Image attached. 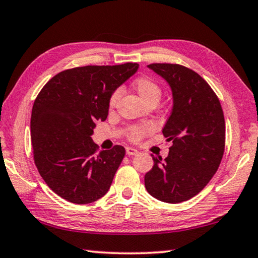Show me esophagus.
Here are the masks:
<instances>
[{
    "label": "esophagus",
    "mask_w": 258,
    "mask_h": 258,
    "mask_svg": "<svg viewBox=\"0 0 258 258\" xmlns=\"http://www.w3.org/2000/svg\"><path fill=\"white\" fill-rule=\"evenodd\" d=\"M126 154H127L128 156H136V155L139 154V151L132 148V147H126Z\"/></svg>",
    "instance_id": "esophagus-1"
}]
</instances>
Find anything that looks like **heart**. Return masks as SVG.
<instances>
[{"mask_svg": "<svg viewBox=\"0 0 258 258\" xmlns=\"http://www.w3.org/2000/svg\"><path fill=\"white\" fill-rule=\"evenodd\" d=\"M133 87L136 89L137 93L139 94V96L144 100L146 103H148L149 101L153 100H159L162 94V89L159 87L158 84L156 81H154L150 78H139L136 81H134ZM120 96V92L119 91H114L112 93V95L110 96L109 99V107L113 108L116 105L118 99ZM153 130V125L151 124H144V125H139V126H133L132 128L130 130V132L127 134V137L130 138V140L132 141H138L140 139L146 136L147 133H149L150 131Z\"/></svg>", "mask_w": 258, "mask_h": 258, "instance_id": "obj_1", "label": "heart"}]
</instances>
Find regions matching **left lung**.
<instances>
[{"instance_id":"left-lung-1","label":"left lung","mask_w":258,"mask_h":258,"mask_svg":"<svg viewBox=\"0 0 258 258\" xmlns=\"http://www.w3.org/2000/svg\"><path fill=\"white\" fill-rule=\"evenodd\" d=\"M169 84L172 111L163 128L172 141L167 157H155L145 186L155 199L180 203L199 194L211 180L225 149V119L217 95L203 78L179 64L148 65Z\"/></svg>"}]
</instances>
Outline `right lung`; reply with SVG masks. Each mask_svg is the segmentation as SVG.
<instances>
[{"label":"right lung","mask_w":258,"mask_h":258,"mask_svg":"<svg viewBox=\"0 0 258 258\" xmlns=\"http://www.w3.org/2000/svg\"><path fill=\"white\" fill-rule=\"evenodd\" d=\"M138 63L88 65L59 72L34 101L31 138L34 163L51 190L76 204L107 194L125 148L96 153L97 120H105L112 93L138 71Z\"/></svg>","instance_id":"add662e5"}]
</instances>
